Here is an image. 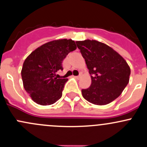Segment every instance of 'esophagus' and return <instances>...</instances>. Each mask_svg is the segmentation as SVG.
<instances>
[{"label":"esophagus","mask_w":147,"mask_h":147,"mask_svg":"<svg viewBox=\"0 0 147 147\" xmlns=\"http://www.w3.org/2000/svg\"><path fill=\"white\" fill-rule=\"evenodd\" d=\"M75 78H76L77 79H79V78H80V77H81V74H80V75H78V76H75Z\"/></svg>","instance_id":"34e87169"}]
</instances>
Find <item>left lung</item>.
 <instances>
[{"label": "left lung", "instance_id": "1", "mask_svg": "<svg viewBox=\"0 0 147 147\" xmlns=\"http://www.w3.org/2000/svg\"><path fill=\"white\" fill-rule=\"evenodd\" d=\"M92 78L82 89L83 97L95 105H106L117 98L129 82L130 68L112 48L95 40L76 41Z\"/></svg>", "mask_w": 147, "mask_h": 147}]
</instances>
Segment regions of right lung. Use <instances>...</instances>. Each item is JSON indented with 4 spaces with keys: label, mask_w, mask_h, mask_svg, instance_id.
I'll return each mask as SVG.
<instances>
[{
    "label": "right lung",
    "mask_w": 147,
    "mask_h": 147,
    "mask_svg": "<svg viewBox=\"0 0 147 147\" xmlns=\"http://www.w3.org/2000/svg\"><path fill=\"white\" fill-rule=\"evenodd\" d=\"M77 49L72 39L50 41L37 48L23 63L21 75L26 92L36 103L51 105L62 96L67 78H59L63 61Z\"/></svg>",
    "instance_id": "add662e5"
}]
</instances>
